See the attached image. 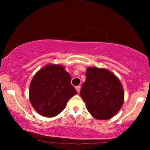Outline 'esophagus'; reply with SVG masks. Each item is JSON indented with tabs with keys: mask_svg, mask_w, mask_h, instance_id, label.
<instances>
[{
	"mask_svg": "<svg viewBox=\"0 0 150 150\" xmlns=\"http://www.w3.org/2000/svg\"><path fill=\"white\" fill-rule=\"evenodd\" d=\"M75 89H76L77 93H79L80 91V86H76V87H75Z\"/></svg>",
	"mask_w": 150,
	"mask_h": 150,
	"instance_id": "1",
	"label": "esophagus"
}]
</instances>
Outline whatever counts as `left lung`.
Instances as JSON below:
<instances>
[{"instance_id": "obj_1", "label": "left lung", "mask_w": 150, "mask_h": 150, "mask_svg": "<svg viewBox=\"0 0 150 150\" xmlns=\"http://www.w3.org/2000/svg\"><path fill=\"white\" fill-rule=\"evenodd\" d=\"M80 96L90 114L99 120L114 116L124 101L123 86L118 77L109 70L95 67L87 68Z\"/></svg>"}]
</instances>
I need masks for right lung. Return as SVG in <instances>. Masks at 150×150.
<instances>
[{
  "instance_id": "obj_1",
  "label": "right lung",
  "mask_w": 150,
  "mask_h": 150,
  "mask_svg": "<svg viewBox=\"0 0 150 150\" xmlns=\"http://www.w3.org/2000/svg\"><path fill=\"white\" fill-rule=\"evenodd\" d=\"M71 76L61 65L44 66L34 75L30 87V100L34 109L45 117H54L64 109L77 93Z\"/></svg>"
}]
</instances>
